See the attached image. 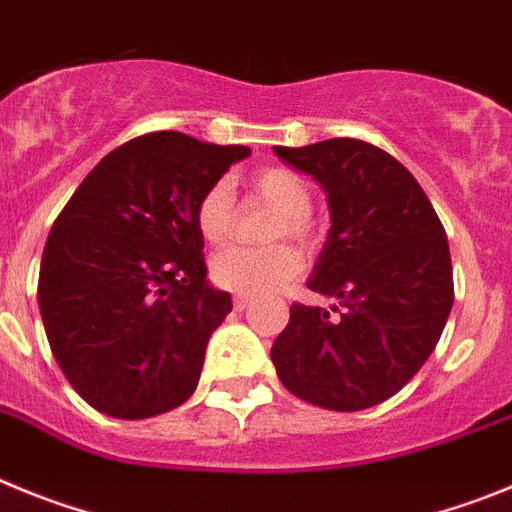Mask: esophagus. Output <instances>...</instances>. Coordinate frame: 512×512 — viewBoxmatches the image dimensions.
<instances>
[{
	"label": "esophagus",
	"mask_w": 512,
	"mask_h": 512,
	"mask_svg": "<svg viewBox=\"0 0 512 512\" xmlns=\"http://www.w3.org/2000/svg\"><path fill=\"white\" fill-rule=\"evenodd\" d=\"M234 308H237V311H245V308H250V303H252V298H247V296H234Z\"/></svg>",
	"instance_id": "34e87169"
}]
</instances>
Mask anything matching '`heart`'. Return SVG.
I'll list each match as a JSON object with an SVG mask.
<instances>
[{
	"mask_svg": "<svg viewBox=\"0 0 512 512\" xmlns=\"http://www.w3.org/2000/svg\"><path fill=\"white\" fill-rule=\"evenodd\" d=\"M257 199L273 206L278 216L270 224V239H296L301 247L316 245V224L311 219V186L290 168H265L250 183ZM196 227L209 245H224L234 229V193L229 181H216L196 206ZM303 260L290 245L262 250L229 247L211 260V278L219 288L239 296L270 293L298 278Z\"/></svg>",
	"mask_w": 512,
	"mask_h": 512,
	"instance_id": "obj_1",
	"label": "heart"
}]
</instances>
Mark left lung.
I'll return each mask as SVG.
<instances>
[{
  "instance_id": "obj_1",
  "label": "left lung",
  "mask_w": 512,
  "mask_h": 512,
  "mask_svg": "<svg viewBox=\"0 0 512 512\" xmlns=\"http://www.w3.org/2000/svg\"><path fill=\"white\" fill-rule=\"evenodd\" d=\"M319 181L331 229L308 288L336 298L290 306L270 357L296 398L329 411H362L411 380L454 303L446 232L416 178L380 147L352 137L273 147Z\"/></svg>"
}]
</instances>
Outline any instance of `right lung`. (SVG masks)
I'll use <instances>...</instances> for the list:
<instances>
[{"instance_id": "1", "label": "right lung", "mask_w": 512, "mask_h": 512, "mask_svg": "<svg viewBox=\"0 0 512 512\" xmlns=\"http://www.w3.org/2000/svg\"><path fill=\"white\" fill-rule=\"evenodd\" d=\"M247 155L245 145L150 132L101 160L55 219L40 316L91 408L132 421L193 395L209 336L232 311V296L206 280L196 206Z\"/></svg>"}]
</instances>
